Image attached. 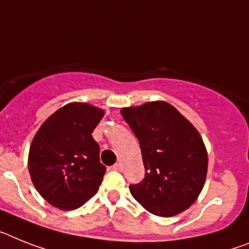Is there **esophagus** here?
Returning a JSON list of instances; mask_svg holds the SVG:
<instances>
[{
	"instance_id": "obj_1",
	"label": "esophagus",
	"mask_w": 249,
	"mask_h": 249,
	"mask_svg": "<svg viewBox=\"0 0 249 249\" xmlns=\"http://www.w3.org/2000/svg\"><path fill=\"white\" fill-rule=\"evenodd\" d=\"M111 169L112 170H116V172H122V170H123V164L120 163V161H119V163L114 164V165L111 166Z\"/></svg>"
}]
</instances>
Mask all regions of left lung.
Returning <instances> with one entry per match:
<instances>
[{"label":"left lung","instance_id":"8db88e82","mask_svg":"<svg viewBox=\"0 0 249 249\" xmlns=\"http://www.w3.org/2000/svg\"><path fill=\"white\" fill-rule=\"evenodd\" d=\"M122 115L139 140L145 178L130 185L148 212L173 217L188 209L204 187L208 154L193 124L166 101L123 107Z\"/></svg>","mask_w":249,"mask_h":249}]
</instances>
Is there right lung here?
Segmentation results:
<instances>
[{
    "label": "right lung",
    "mask_w": 249,
    "mask_h": 249,
    "mask_svg": "<svg viewBox=\"0 0 249 249\" xmlns=\"http://www.w3.org/2000/svg\"><path fill=\"white\" fill-rule=\"evenodd\" d=\"M104 114L90 104H66L35 135L30 176L41 196L56 208L76 209L98 192L107 168L100 163V148L91 133Z\"/></svg>",
    "instance_id": "1"
}]
</instances>
